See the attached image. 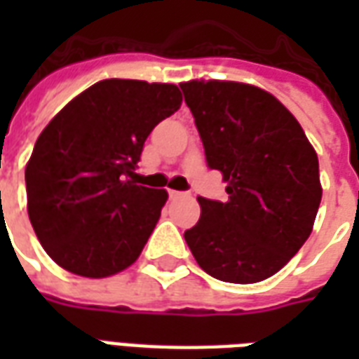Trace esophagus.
Returning <instances> with one entry per match:
<instances>
[{"instance_id": "34e87169", "label": "esophagus", "mask_w": 359, "mask_h": 359, "mask_svg": "<svg viewBox=\"0 0 359 359\" xmlns=\"http://www.w3.org/2000/svg\"><path fill=\"white\" fill-rule=\"evenodd\" d=\"M187 192H180V190H169V198L171 200H179V198H184Z\"/></svg>"}]
</instances>
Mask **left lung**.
<instances>
[{
    "label": "left lung",
    "mask_w": 359,
    "mask_h": 359,
    "mask_svg": "<svg viewBox=\"0 0 359 359\" xmlns=\"http://www.w3.org/2000/svg\"><path fill=\"white\" fill-rule=\"evenodd\" d=\"M210 169L226 200L198 198L200 221L184 233L208 275L259 283L285 267L311 234L321 203L319 161L300 123L275 95L250 84H180Z\"/></svg>",
    "instance_id": "1"
}]
</instances>
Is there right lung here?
Here are the masks:
<instances>
[{
    "label": "right lung",
    "instance_id": "add662e5",
    "mask_svg": "<svg viewBox=\"0 0 359 359\" xmlns=\"http://www.w3.org/2000/svg\"><path fill=\"white\" fill-rule=\"evenodd\" d=\"M175 84L95 82L51 118L25 171L28 217L48 256L102 278L133 265L167 192L136 184L144 142L180 107Z\"/></svg>",
    "mask_w": 359,
    "mask_h": 359
}]
</instances>
